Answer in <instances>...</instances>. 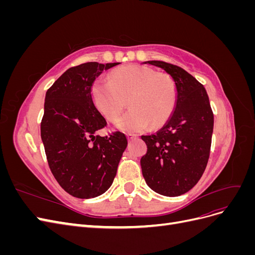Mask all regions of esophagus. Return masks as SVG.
Masks as SVG:
<instances>
[{
    "mask_svg": "<svg viewBox=\"0 0 255 255\" xmlns=\"http://www.w3.org/2000/svg\"><path fill=\"white\" fill-rule=\"evenodd\" d=\"M127 137H128V141L133 140V139H136V138H137V136H136V135H134V134H128V135H127Z\"/></svg>",
    "mask_w": 255,
    "mask_h": 255,
    "instance_id": "34e87169",
    "label": "esophagus"
}]
</instances>
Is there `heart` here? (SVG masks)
Listing matches in <instances>:
<instances>
[{
    "label": "heart",
    "mask_w": 255,
    "mask_h": 255,
    "mask_svg": "<svg viewBox=\"0 0 255 255\" xmlns=\"http://www.w3.org/2000/svg\"><path fill=\"white\" fill-rule=\"evenodd\" d=\"M91 96L98 111L111 122L120 117L128 101L130 111L117 127L123 132L138 133L150 125L153 128L165 125L174 111L177 91L168 73L128 65L113 70L109 81H95Z\"/></svg>",
    "instance_id": "heart-1"
}]
</instances>
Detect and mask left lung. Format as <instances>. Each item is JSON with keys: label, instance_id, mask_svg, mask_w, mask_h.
<instances>
[{"label": "left lung", "instance_id": "8db88e82", "mask_svg": "<svg viewBox=\"0 0 255 255\" xmlns=\"http://www.w3.org/2000/svg\"><path fill=\"white\" fill-rule=\"evenodd\" d=\"M171 75L177 98L168 122L156 134L141 136L146 153L140 159L148 186L159 195L181 196L201 179L210 157L214 114L201 83L181 67L145 61Z\"/></svg>", "mask_w": 255, "mask_h": 255}]
</instances>
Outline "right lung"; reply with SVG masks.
<instances>
[{
  "mask_svg": "<svg viewBox=\"0 0 255 255\" xmlns=\"http://www.w3.org/2000/svg\"><path fill=\"white\" fill-rule=\"evenodd\" d=\"M119 63L96 61L72 67L45 94L41 139L51 171L69 195L95 198L111 187L128 140L123 133L97 135L106 127L91 96L104 70Z\"/></svg>",
  "mask_w": 255,
  "mask_h": 255,
  "instance_id": "add662e5",
  "label": "right lung"
}]
</instances>
